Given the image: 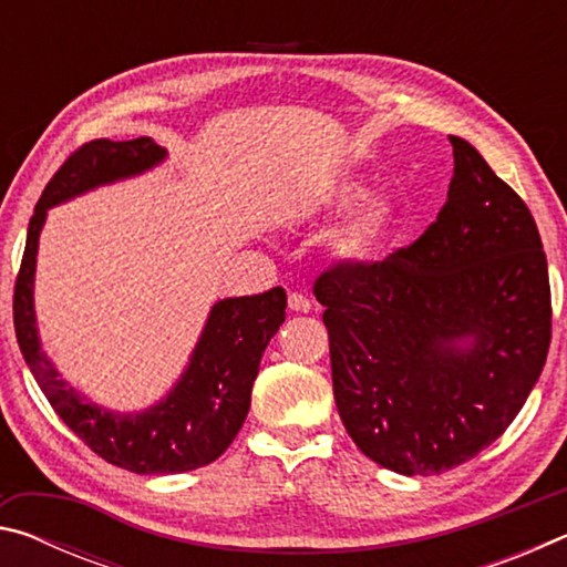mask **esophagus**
I'll list each match as a JSON object with an SVG mask.
<instances>
[{
	"label": "esophagus",
	"instance_id": "34e87169",
	"mask_svg": "<svg viewBox=\"0 0 567 567\" xmlns=\"http://www.w3.org/2000/svg\"><path fill=\"white\" fill-rule=\"evenodd\" d=\"M287 305H290L292 312H310L315 307L310 297H305L300 292H292L290 297H287Z\"/></svg>",
	"mask_w": 567,
	"mask_h": 567
}]
</instances>
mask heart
<instances>
[{
  "instance_id": "heart-1",
  "label": "heart",
  "mask_w": 567,
  "mask_h": 567,
  "mask_svg": "<svg viewBox=\"0 0 567 567\" xmlns=\"http://www.w3.org/2000/svg\"><path fill=\"white\" fill-rule=\"evenodd\" d=\"M362 197V182L342 179L324 195V207H328L332 215H340L354 203H360ZM398 223V207L385 197H372L348 219V223H344L340 235L334 237V252H338L344 262H370L372 257H378L380 249L388 245V239L395 233Z\"/></svg>"
}]
</instances>
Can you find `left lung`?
I'll use <instances>...</instances> for the list:
<instances>
[{
	"label": "left lung",
	"instance_id": "left-lung-1",
	"mask_svg": "<svg viewBox=\"0 0 567 567\" xmlns=\"http://www.w3.org/2000/svg\"><path fill=\"white\" fill-rule=\"evenodd\" d=\"M447 203L382 262L315 282L342 425L400 475H440L501 437L550 348V282L530 209L470 142Z\"/></svg>",
	"mask_w": 567,
	"mask_h": 567
}]
</instances>
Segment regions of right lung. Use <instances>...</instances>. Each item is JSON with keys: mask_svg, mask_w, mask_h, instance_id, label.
<instances>
[{"mask_svg": "<svg viewBox=\"0 0 567 567\" xmlns=\"http://www.w3.org/2000/svg\"><path fill=\"white\" fill-rule=\"evenodd\" d=\"M165 159L167 150L152 137L94 140L76 150L54 172L34 207L14 285L17 342L44 398L84 445L137 475L187 473L225 453L247 417L262 352L285 322L287 307L282 287L217 300L185 372L165 398L142 412L102 408L62 380L42 350L34 315L37 249L47 209L102 185L137 177Z\"/></svg>", "mask_w": 567, "mask_h": 567, "instance_id": "obj_1", "label": "right lung"}]
</instances>
